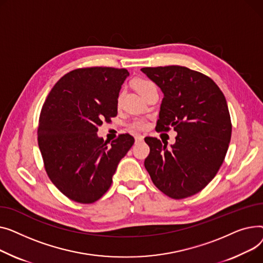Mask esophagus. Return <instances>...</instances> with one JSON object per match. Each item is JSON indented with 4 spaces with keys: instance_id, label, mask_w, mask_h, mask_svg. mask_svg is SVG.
<instances>
[{
    "instance_id": "esophagus-1",
    "label": "esophagus",
    "mask_w": 263,
    "mask_h": 263,
    "mask_svg": "<svg viewBox=\"0 0 263 263\" xmlns=\"http://www.w3.org/2000/svg\"><path fill=\"white\" fill-rule=\"evenodd\" d=\"M143 139H144V137L142 136V135H136L135 136V140H136V142H141V141H143Z\"/></svg>"
}]
</instances>
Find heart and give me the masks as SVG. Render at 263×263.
Segmentation results:
<instances>
[{
	"instance_id": "1",
	"label": "heart",
	"mask_w": 263,
	"mask_h": 263,
	"mask_svg": "<svg viewBox=\"0 0 263 263\" xmlns=\"http://www.w3.org/2000/svg\"><path fill=\"white\" fill-rule=\"evenodd\" d=\"M134 85H135L136 89L139 92H140V95L143 96V97H145L152 89L156 88L155 84H154L149 80H146V79H137V80H135ZM122 97H123V92H120V93L118 95V98H117V105H119V106H120V104L122 102ZM132 126L135 127V128L143 129V128H145L147 126V123L143 119H137V120H135L132 123Z\"/></svg>"
}]
</instances>
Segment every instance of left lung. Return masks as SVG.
<instances>
[{
	"label": "left lung",
	"mask_w": 263,
	"mask_h": 263,
	"mask_svg": "<svg viewBox=\"0 0 263 263\" xmlns=\"http://www.w3.org/2000/svg\"><path fill=\"white\" fill-rule=\"evenodd\" d=\"M163 92L156 129L177 133L167 148L146 137L144 166L165 195L181 199L202 191L217 175L228 149L231 121L221 89L207 75L186 67L142 68Z\"/></svg>",
	"instance_id": "left-lung-1"
}]
</instances>
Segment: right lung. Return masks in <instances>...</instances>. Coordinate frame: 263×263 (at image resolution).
<instances>
[{"label": "right lung", "instance_id": "1", "mask_svg": "<svg viewBox=\"0 0 263 263\" xmlns=\"http://www.w3.org/2000/svg\"><path fill=\"white\" fill-rule=\"evenodd\" d=\"M126 69L73 70L55 84L39 117L38 145L44 168L68 198L92 204L110 188L120 160L135 139L122 134L108 146L97 135L103 121L118 114L117 98Z\"/></svg>", "mask_w": 263, "mask_h": 263}]
</instances>
